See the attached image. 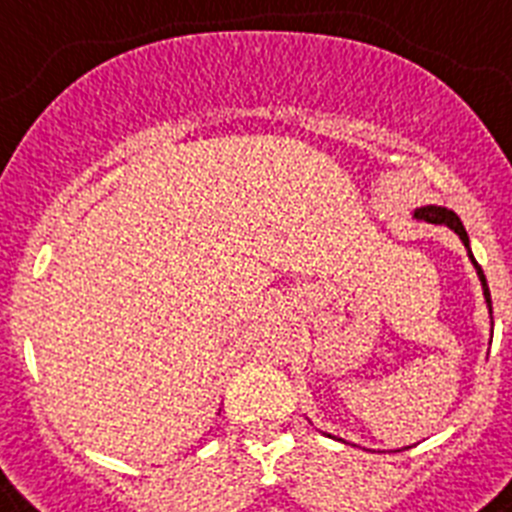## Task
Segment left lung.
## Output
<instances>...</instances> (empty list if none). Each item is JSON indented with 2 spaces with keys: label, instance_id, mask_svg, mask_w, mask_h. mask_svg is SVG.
<instances>
[{
  "label": "left lung",
  "instance_id": "1",
  "mask_svg": "<svg viewBox=\"0 0 512 512\" xmlns=\"http://www.w3.org/2000/svg\"><path fill=\"white\" fill-rule=\"evenodd\" d=\"M412 216H415V219H420V221H428V224L448 226V229H453V231H456V234H459V239H461V242H464L466 252H469V260L474 262V268H477L479 281H482L484 301H487V306H490V311H492L490 286H487V278H484L482 268H479V262L474 260V255H471V250H469V234H466V229H464V224H461L459 216H456V213H453V211H448V208H443V206H422V208H417V211L412 213Z\"/></svg>",
  "mask_w": 512,
  "mask_h": 512
}]
</instances>
